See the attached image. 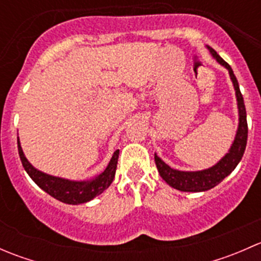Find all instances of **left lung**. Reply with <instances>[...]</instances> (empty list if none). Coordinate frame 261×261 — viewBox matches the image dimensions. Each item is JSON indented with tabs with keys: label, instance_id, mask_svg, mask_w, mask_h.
Segmentation results:
<instances>
[{
	"label": "left lung",
	"instance_id": "8db88e82",
	"mask_svg": "<svg viewBox=\"0 0 261 261\" xmlns=\"http://www.w3.org/2000/svg\"><path fill=\"white\" fill-rule=\"evenodd\" d=\"M210 54L212 55L213 59L220 65L228 70L230 80L232 82L233 89H235L236 102H238V114H239V123L238 130H236L235 139L231 144L228 151L212 167L207 168L203 170H194V172H188V170H178L173 169L168 164H165L162 159L154 154L155 164H156L158 172L160 177L163 178L167 184H169L172 188L178 189L181 192H204L213 188L225 179L227 175L232 173V170L238 167L245 152V147L247 143V122H246V110H245V103L243 94L240 92L239 82L236 80L233 70L231 69L230 65L213 50L211 46H207Z\"/></svg>",
	"mask_w": 261,
	"mask_h": 261
}]
</instances>
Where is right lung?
Masks as SVG:
<instances>
[{"label": "right lung", "mask_w": 261, "mask_h": 261, "mask_svg": "<svg viewBox=\"0 0 261 261\" xmlns=\"http://www.w3.org/2000/svg\"><path fill=\"white\" fill-rule=\"evenodd\" d=\"M17 147L18 155H20L21 163L23 169L26 170L30 178L43 189L44 192L54 197L58 201L67 204H81L92 201L94 197L99 196L105 189L109 188L114 181L116 168H117V159L120 150H116L110 160L109 165L103 172L94 175L91 179L84 180H73L67 178L55 177V175L46 174L41 170L36 169L28 159L21 147L20 139L17 136Z\"/></svg>", "instance_id": "1"}]
</instances>
